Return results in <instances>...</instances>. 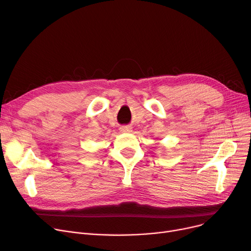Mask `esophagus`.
I'll return each instance as SVG.
<instances>
[{"label":"esophagus","mask_w":251,"mask_h":251,"mask_svg":"<svg viewBox=\"0 0 251 251\" xmlns=\"http://www.w3.org/2000/svg\"><path fill=\"white\" fill-rule=\"evenodd\" d=\"M120 131H121V132H130L131 128H130L129 126H122V127L120 128Z\"/></svg>","instance_id":"1"}]
</instances>
